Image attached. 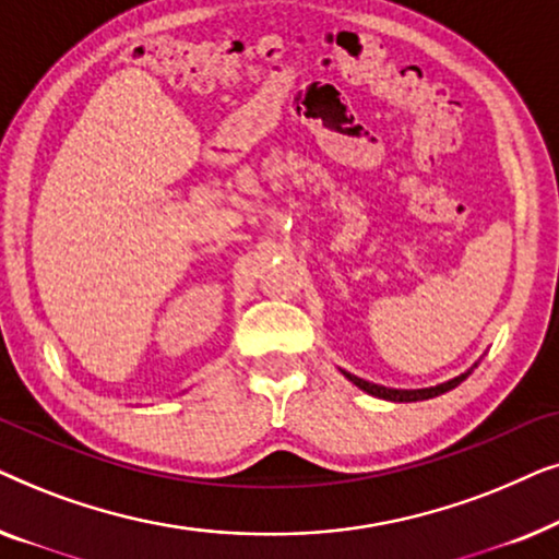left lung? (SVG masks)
Returning a JSON list of instances; mask_svg holds the SVG:
<instances>
[{"instance_id": "obj_1", "label": "left lung", "mask_w": 559, "mask_h": 559, "mask_svg": "<svg viewBox=\"0 0 559 559\" xmlns=\"http://www.w3.org/2000/svg\"><path fill=\"white\" fill-rule=\"evenodd\" d=\"M476 366H478V361L473 364L468 371H463L461 377H455V379H450V381H442V384L427 386V389H389V386H381V384H371V381H366L361 377H354V373H348V371H343V369H341V373L350 381V384H356L358 389H364L366 394L379 396V400H386V402H423V400H432V396H440V394L450 392V389H455L457 384H461V381H465V379L471 377V371L476 369Z\"/></svg>"}]
</instances>
